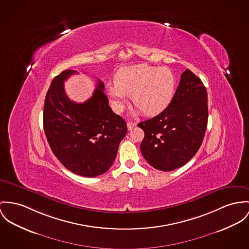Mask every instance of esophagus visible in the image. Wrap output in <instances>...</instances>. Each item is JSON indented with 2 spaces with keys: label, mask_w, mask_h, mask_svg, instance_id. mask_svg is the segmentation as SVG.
Wrapping results in <instances>:
<instances>
[{
  "label": "esophagus",
  "mask_w": 249,
  "mask_h": 249,
  "mask_svg": "<svg viewBox=\"0 0 249 249\" xmlns=\"http://www.w3.org/2000/svg\"><path fill=\"white\" fill-rule=\"evenodd\" d=\"M136 126V123L135 122H133V121H129L128 123H127V127H128V130H133L134 127Z\"/></svg>",
  "instance_id": "obj_1"
}]
</instances>
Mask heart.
Listing matches in <instances>:
<instances>
[{
  "label": "heart",
  "instance_id": "heart-1",
  "mask_svg": "<svg viewBox=\"0 0 249 249\" xmlns=\"http://www.w3.org/2000/svg\"><path fill=\"white\" fill-rule=\"evenodd\" d=\"M175 88V77L170 69L140 64L119 69L107 93L116 113L123 110L127 97L132 95L137 112L154 116L170 106Z\"/></svg>",
  "mask_w": 249,
  "mask_h": 249
}]
</instances>
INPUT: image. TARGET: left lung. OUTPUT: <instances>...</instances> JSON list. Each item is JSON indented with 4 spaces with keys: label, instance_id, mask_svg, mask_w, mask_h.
<instances>
[{
    "label": "left lung",
    "instance_id": "obj_1",
    "mask_svg": "<svg viewBox=\"0 0 249 249\" xmlns=\"http://www.w3.org/2000/svg\"><path fill=\"white\" fill-rule=\"evenodd\" d=\"M208 118L207 89L187 69L181 75L170 106L138 124L145 134L140 145L142 155L154 169L163 172L184 166L201 147Z\"/></svg>",
    "mask_w": 249,
    "mask_h": 249
}]
</instances>
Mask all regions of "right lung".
Masks as SVG:
<instances>
[{"mask_svg":"<svg viewBox=\"0 0 249 249\" xmlns=\"http://www.w3.org/2000/svg\"><path fill=\"white\" fill-rule=\"evenodd\" d=\"M77 73L65 70L53 79L44 100L43 129L52 152L67 170L96 177L113 165L127 124L109 106L99 79L93 96L85 102L69 99L64 81Z\"/></svg>","mask_w":249,"mask_h":249,"instance_id":"add662e5","label":"right lung"}]
</instances>
